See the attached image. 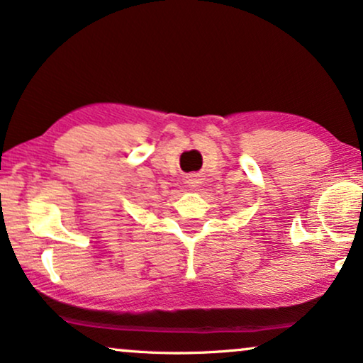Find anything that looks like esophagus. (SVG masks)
<instances>
[{
    "mask_svg": "<svg viewBox=\"0 0 363 363\" xmlns=\"http://www.w3.org/2000/svg\"><path fill=\"white\" fill-rule=\"evenodd\" d=\"M186 183H188V186H190V188H196L200 185V178H199V175H191V177L186 178Z\"/></svg>",
    "mask_w": 363,
    "mask_h": 363,
    "instance_id": "1",
    "label": "esophagus"
}]
</instances>
